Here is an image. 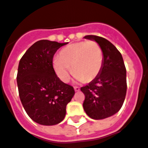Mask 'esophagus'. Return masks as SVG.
<instances>
[{"label":"esophagus","mask_w":148,"mask_h":148,"mask_svg":"<svg viewBox=\"0 0 148 148\" xmlns=\"http://www.w3.org/2000/svg\"><path fill=\"white\" fill-rule=\"evenodd\" d=\"M74 88L75 92H78V91H80V88L79 87H77V86H74Z\"/></svg>","instance_id":"34e87169"}]
</instances>
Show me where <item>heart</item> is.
I'll list each match as a JSON object with an SVG mask.
<instances>
[{
    "mask_svg": "<svg viewBox=\"0 0 148 148\" xmlns=\"http://www.w3.org/2000/svg\"><path fill=\"white\" fill-rule=\"evenodd\" d=\"M103 63V52L94 40H82L61 49L59 59H54L55 73L63 82H67L72 71L77 80L91 82L99 74Z\"/></svg>",
    "mask_w": 148,
    "mask_h": 148,
    "instance_id": "1",
    "label": "heart"
}]
</instances>
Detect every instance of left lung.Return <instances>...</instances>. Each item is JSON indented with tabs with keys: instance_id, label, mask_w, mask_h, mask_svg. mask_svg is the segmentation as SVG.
<instances>
[{
	"instance_id": "8db88e82",
	"label": "left lung",
	"mask_w": 148,
	"mask_h": 148,
	"mask_svg": "<svg viewBox=\"0 0 148 148\" xmlns=\"http://www.w3.org/2000/svg\"><path fill=\"white\" fill-rule=\"evenodd\" d=\"M85 38L99 44L103 56L99 74L81 88L85 96L83 108L91 119H107L117 113L124 103L126 69L121 54L109 40L95 35H87Z\"/></svg>"
}]
</instances>
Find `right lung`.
<instances>
[{
    "mask_svg": "<svg viewBox=\"0 0 148 148\" xmlns=\"http://www.w3.org/2000/svg\"><path fill=\"white\" fill-rule=\"evenodd\" d=\"M66 43L40 40L29 47L19 61L17 85L21 103L33 121L54 125L63 121L66 107L74 95V88L57 77L52 59Z\"/></svg>",
    "mask_w": 148,
    "mask_h": 148,
    "instance_id": "obj_1",
    "label": "right lung"
}]
</instances>
